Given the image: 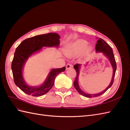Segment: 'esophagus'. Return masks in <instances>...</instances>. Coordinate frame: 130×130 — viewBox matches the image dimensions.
Instances as JSON below:
<instances>
[{
  "mask_svg": "<svg viewBox=\"0 0 130 130\" xmlns=\"http://www.w3.org/2000/svg\"><path fill=\"white\" fill-rule=\"evenodd\" d=\"M72 67V64H70V63H68L66 65V69H70V68Z\"/></svg>",
  "mask_w": 130,
  "mask_h": 130,
  "instance_id": "obj_1",
  "label": "esophagus"
}]
</instances>
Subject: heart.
<instances>
[{
    "label": "heart",
    "instance_id": "b5f03b06",
    "mask_svg": "<svg viewBox=\"0 0 130 130\" xmlns=\"http://www.w3.org/2000/svg\"><path fill=\"white\" fill-rule=\"evenodd\" d=\"M87 42L86 41H81L78 42L77 43H75L72 46L73 49H75V50H78V49H82L84 48L85 47L87 46Z\"/></svg>",
    "mask_w": 130,
    "mask_h": 130
}]
</instances>
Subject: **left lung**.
I'll list each match as a JSON object with an SVG mask.
<instances>
[{
  "label": "left lung",
  "instance_id": "obj_1",
  "mask_svg": "<svg viewBox=\"0 0 130 130\" xmlns=\"http://www.w3.org/2000/svg\"><path fill=\"white\" fill-rule=\"evenodd\" d=\"M95 49H96V52L103 53L104 55L108 58L113 68V76H112L111 83L109 84L108 87L104 90H103V92L99 93H96V94H93L86 93L82 91V90L80 89L79 85H78V74H79V69H80V67H81V64L77 63L76 64H75L74 66V68L76 70L77 75L76 76L75 80L74 82V86L75 88V89L77 90V91L78 92V93H80L82 95H83L85 97H87V98H94V97L99 96L107 91V89L111 87L112 85H113V81H114V78H115V76L116 71L117 69V64H116L115 56H114V54H113V50L111 47L107 43H106L104 40H103V39L99 38V40L97 41L96 44L95 45Z\"/></svg>",
  "mask_w": 130,
  "mask_h": 130
}]
</instances>
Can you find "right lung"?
<instances>
[{"label":"right lung","mask_w":130,"mask_h":130,"mask_svg":"<svg viewBox=\"0 0 130 130\" xmlns=\"http://www.w3.org/2000/svg\"><path fill=\"white\" fill-rule=\"evenodd\" d=\"M60 35L56 33H48L37 35L23 41L15 49L11 64L14 82L17 86L25 93L33 96H40L48 92L53 87L57 75L64 72L66 67L53 69L46 79L39 87L27 85L23 77V68L29 56L40 51L43 46L58 47L60 44Z\"/></svg>","instance_id":"1"}]
</instances>
